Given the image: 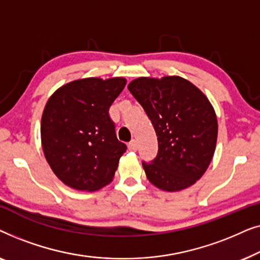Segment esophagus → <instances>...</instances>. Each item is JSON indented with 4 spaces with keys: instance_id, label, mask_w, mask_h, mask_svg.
Returning <instances> with one entry per match:
<instances>
[{
    "instance_id": "obj_1",
    "label": "esophagus",
    "mask_w": 260,
    "mask_h": 260,
    "mask_svg": "<svg viewBox=\"0 0 260 260\" xmlns=\"http://www.w3.org/2000/svg\"><path fill=\"white\" fill-rule=\"evenodd\" d=\"M127 148H129V150L131 151H136L137 150V142L133 140L129 142V144H127Z\"/></svg>"
}]
</instances>
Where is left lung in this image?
I'll return each instance as SVG.
<instances>
[{
  "label": "left lung",
  "instance_id": "obj_1",
  "mask_svg": "<svg viewBox=\"0 0 260 260\" xmlns=\"http://www.w3.org/2000/svg\"><path fill=\"white\" fill-rule=\"evenodd\" d=\"M127 88L157 136V156L142 162L148 180L167 191L190 187L204 175L215 151L218 120L207 97L176 76L137 78Z\"/></svg>",
  "mask_w": 260,
  "mask_h": 260
}]
</instances>
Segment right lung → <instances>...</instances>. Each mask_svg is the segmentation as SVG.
<instances>
[{"mask_svg": "<svg viewBox=\"0 0 260 260\" xmlns=\"http://www.w3.org/2000/svg\"><path fill=\"white\" fill-rule=\"evenodd\" d=\"M124 78H85L58 88L41 118V143L53 173L66 186L98 190L111 182L126 145L116 136L109 109Z\"/></svg>", "mask_w": 260, "mask_h": 260, "instance_id": "right-lung-1", "label": "right lung"}]
</instances>
